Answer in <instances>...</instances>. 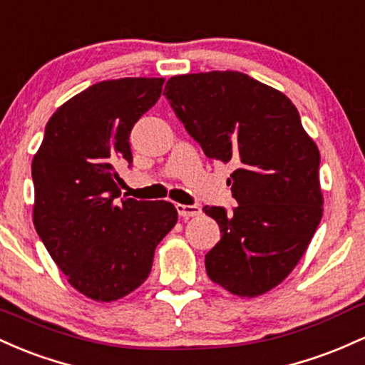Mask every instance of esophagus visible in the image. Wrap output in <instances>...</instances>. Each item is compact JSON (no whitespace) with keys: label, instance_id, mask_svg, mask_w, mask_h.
I'll return each mask as SVG.
<instances>
[{"label":"esophagus","instance_id":"obj_1","mask_svg":"<svg viewBox=\"0 0 365 365\" xmlns=\"http://www.w3.org/2000/svg\"><path fill=\"white\" fill-rule=\"evenodd\" d=\"M175 210H178L179 217H182V219H190V217H198L200 214H202V208L196 207V205L178 203V205H175Z\"/></svg>","mask_w":365,"mask_h":365}]
</instances>
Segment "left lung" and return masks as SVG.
I'll return each mask as SVG.
<instances>
[{
  "instance_id": "8db88e82",
  "label": "left lung",
  "mask_w": 365,
  "mask_h": 365,
  "mask_svg": "<svg viewBox=\"0 0 365 365\" xmlns=\"http://www.w3.org/2000/svg\"><path fill=\"white\" fill-rule=\"evenodd\" d=\"M175 115L208 158L236 167L227 179L237 207H205L220 241L205 255L215 284L259 297L289 276L322 219L317 145L286 94L247 73L174 76L165 91Z\"/></svg>"
}]
</instances>
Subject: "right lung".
Masks as SVG:
<instances>
[{"label": "right lung", "mask_w": 365, "mask_h": 365, "mask_svg": "<svg viewBox=\"0 0 365 365\" xmlns=\"http://www.w3.org/2000/svg\"><path fill=\"white\" fill-rule=\"evenodd\" d=\"M163 77L89 86L56 108L32 158V220L72 288L113 302L146 281L155 248L178 222L169 202L115 203L129 134L158 101Z\"/></svg>", "instance_id": "1"}]
</instances>
